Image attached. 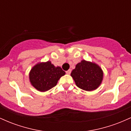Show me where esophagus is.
<instances>
[{"label": "esophagus", "instance_id": "34e87169", "mask_svg": "<svg viewBox=\"0 0 131 131\" xmlns=\"http://www.w3.org/2000/svg\"><path fill=\"white\" fill-rule=\"evenodd\" d=\"M71 72V70H68V71H66V73H67V74H70Z\"/></svg>", "mask_w": 131, "mask_h": 131}]
</instances>
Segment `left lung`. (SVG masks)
Returning a JSON list of instances; mask_svg holds the SVG:
<instances>
[{"label": "left lung", "instance_id": "left-lung-1", "mask_svg": "<svg viewBox=\"0 0 131 131\" xmlns=\"http://www.w3.org/2000/svg\"><path fill=\"white\" fill-rule=\"evenodd\" d=\"M71 76L78 88L86 91H92L101 85L103 71L95 62L82 60L72 71Z\"/></svg>", "mask_w": 131, "mask_h": 131}]
</instances>
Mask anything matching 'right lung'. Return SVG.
<instances>
[{
  "instance_id": "add662e5",
  "label": "right lung",
  "mask_w": 131,
  "mask_h": 131,
  "mask_svg": "<svg viewBox=\"0 0 131 131\" xmlns=\"http://www.w3.org/2000/svg\"><path fill=\"white\" fill-rule=\"evenodd\" d=\"M65 72L60 67H55L50 61L39 62L33 66L29 73L31 85L38 91L43 92L57 85Z\"/></svg>"
}]
</instances>
